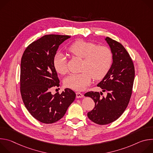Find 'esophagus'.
Instances as JSON below:
<instances>
[{"label": "esophagus", "instance_id": "1", "mask_svg": "<svg viewBox=\"0 0 153 153\" xmlns=\"http://www.w3.org/2000/svg\"><path fill=\"white\" fill-rule=\"evenodd\" d=\"M83 97V95L82 93H79V92H77L76 93V97L77 98H82Z\"/></svg>", "mask_w": 153, "mask_h": 153}]
</instances>
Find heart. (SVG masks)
I'll use <instances>...</instances> for the list:
<instances>
[{
    "label": "heart",
    "instance_id": "b5f03b06",
    "mask_svg": "<svg viewBox=\"0 0 153 153\" xmlns=\"http://www.w3.org/2000/svg\"><path fill=\"white\" fill-rule=\"evenodd\" d=\"M68 52L74 57L83 59L81 71L79 74H71L64 80L67 88L83 90L90 84L93 77L96 80L103 78L111 66L113 54L111 50L105 46H96L94 43L77 40L68 47ZM56 71L60 74L68 72L67 57L62 53H57L53 60Z\"/></svg>",
    "mask_w": 153,
    "mask_h": 153
}]
</instances>
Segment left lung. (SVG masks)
<instances>
[{"label": "left lung", "mask_w": 153, "mask_h": 153, "mask_svg": "<svg viewBox=\"0 0 153 153\" xmlns=\"http://www.w3.org/2000/svg\"><path fill=\"white\" fill-rule=\"evenodd\" d=\"M105 40L113 54L110 69L97 86L107 91L102 97L99 92L90 91L85 96L95 102L93 110L87 114L88 118L99 125H106L117 120L125 111L132 94L135 71L129 54L119 42L106 37Z\"/></svg>", "instance_id": "8db88e82"}]
</instances>
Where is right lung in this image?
<instances>
[{"label":"right lung","instance_id":"right-lung-1","mask_svg":"<svg viewBox=\"0 0 153 153\" xmlns=\"http://www.w3.org/2000/svg\"><path fill=\"white\" fill-rule=\"evenodd\" d=\"M71 36L45 35L25 49L20 64V93L24 105L36 119L53 123L62 119L76 98L70 88L52 94L51 89L59 86L53 60L59 45Z\"/></svg>","mask_w":153,"mask_h":153}]
</instances>
